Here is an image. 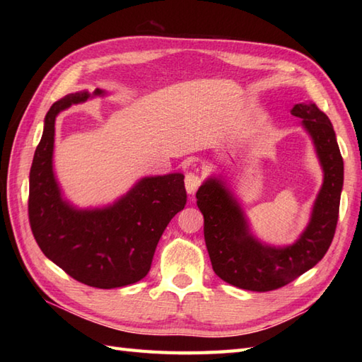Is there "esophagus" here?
<instances>
[{
  "instance_id": "34e87169",
  "label": "esophagus",
  "mask_w": 362,
  "mask_h": 362,
  "mask_svg": "<svg viewBox=\"0 0 362 362\" xmlns=\"http://www.w3.org/2000/svg\"><path fill=\"white\" fill-rule=\"evenodd\" d=\"M201 187V177L194 173H188L185 177V188H187V193L188 194H196L197 188Z\"/></svg>"
}]
</instances>
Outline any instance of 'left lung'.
Instances as JSON below:
<instances>
[{
  "instance_id": "obj_1",
  "label": "left lung",
  "mask_w": 362,
  "mask_h": 362,
  "mask_svg": "<svg viewBox=\"0 0 362 362\" xmlns=\"http://www.w3.org/2000/svg\"><path fill=\"white\" fill-rule=\"evenodd\" d=\"M291 115L302 119L324 173L308 226L294 243L272 245L257 238L222 175H210L196 194L213 271L236 288L257 292L279 289L316 266L333 241L344 185V160L333 124L313 103L296 104Z\"/></svg>"
}]
</instances>
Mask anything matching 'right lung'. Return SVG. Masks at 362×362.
I'll return each instance as SVG.
<instances>
[{"label":"right lung","mask_w":362,"mask_h":362,"mask_svg":"<svg viewBox=\"0 0 362 362\" xmlns=\"http://www.w3.org/2000/svg\"><path fill=\"white\" fill-rule=\"evenodd\" d=\"M76 91L51 105L29 173V222L38 247L54 264L83 284L127 286L148 275L166 226L187 204L180 173L143 177L117 201L79 209L64 196L54 173V136L60 112L91 98Z\"/></svg>","instance_id":"right-lung-1"}]
</instances>
